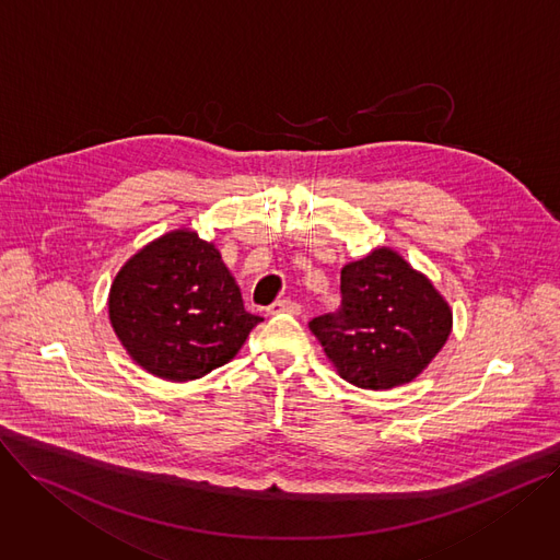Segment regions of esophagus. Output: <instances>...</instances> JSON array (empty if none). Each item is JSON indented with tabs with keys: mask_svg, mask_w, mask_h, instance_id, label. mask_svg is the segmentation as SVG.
<instances>
[{
	"mask_svg": "<svg viewBox=\"0 0 560 560\" xmlns=\"http://www.w3.org/2000/svg\"><path fill=\"white\" fill-rule=\"evenodd\" d=\"M269 314H293L298 316L300 314V304L284 298V300H276L271 306H269Z\"/></svg>",
	"mask_w": 560,
	"mask_h": 560,
	"instance_id": "34e87169",
	"label": "esophagus"
}]
</instances>
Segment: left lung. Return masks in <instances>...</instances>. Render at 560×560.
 Listing matches in <instances>:
<instances>
[{"label": "left lung", "mask_w": 560, "mask_h": 560, "mask_svg": "<svg viewBox=\"0 0 560 560\" xmlns=\"http://www.w3.org/2000/svg\"><path fill=\"white\" fill-rule=\"evenodd\" d=\"M340 306L308 329L338 374L362 389L411 383L452 331L450 304L392 248H376L340 273Z\"/></svg>", "instance_id": "1"}]
</instances>
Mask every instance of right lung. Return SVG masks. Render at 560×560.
Segmentation results:
<instances>
[{"mask_svg":"<svg viewBox=\"0 0 560 560\" xmlns=\"http://www.w3.org/2000/svg\"><path fill=\"white\" fill-rule=\"evenodd\" d=\"M108 316L131 358L175 383L226 364L262 323L244 308L218 248L196 231H171L124 265Z\"/></svg>","mask_w":560,"mask_h":560,"instance_id":"add662e5","label":"right lung"}]
</instances>
